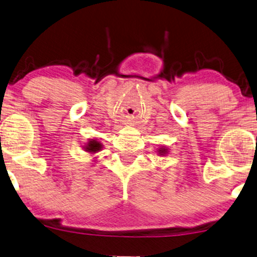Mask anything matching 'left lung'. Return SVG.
Masks as SVG:
<instances>
[{"label":"left lung","instance_id":"obj_1","mask_svg":"<svg viewBox=\"0 0 257 257\" xmlns=\"http://www.w3.org/2000/svg\"><path fill=\"white\" fill-rule=\"evenodd\" d=\"M159 152H160V154L162 155V154H165V153H166L167 151L165 148H160V149H159Z\"/></svg>","mask_w":257,"mask_h":257}]
</instances>
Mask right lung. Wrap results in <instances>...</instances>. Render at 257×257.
<instances>
[{
    "mask_svg": "<svg viewBox=\"0 0 257 257\" xmlns=\"http://www.w3.org/2000/svg\"><path fill=\"white\" fill-rule=\"evenodd\" d=\"M85 148L86 151L90 153H97L102 149V145H100L98 141H96V140H91V141L87 142V146Z\"/></svg>",
    "mask_w": 257,
    "mask_h": 257,
    "instance_id": "obj_1",
    "label": "right lung"
}]
</instances>
